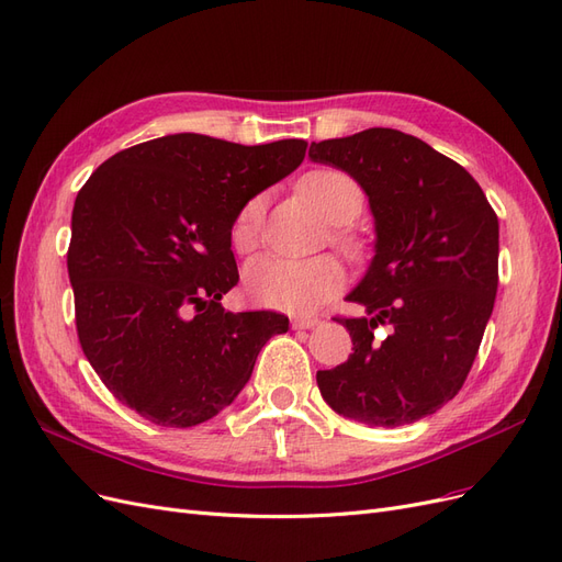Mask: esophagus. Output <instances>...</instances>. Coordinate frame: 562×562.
Here are the masks:
<instances>
[{
  "label": "esophagus",
  "mask_w": 562,
  "mask_h": 562,
  "mask_svg": "<svg viewBox=\"0 0 562 562\" xmlns=\"http://www.w3.org/2000/svg\"><path fill=\"white\" fill-rule=\"evenodd\" d=\"M319 324L317 317H294L292 319V329H315Z\"/></svg>",
  "instance_id": "34e87169"
}]
</instances>
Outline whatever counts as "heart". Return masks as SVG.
<instances>
[{"mask_svg": "<svg viewBox=\"0 0 562 562\" xmlns=\"http://www.w3.org/2000/svg\"><path fill=\"white\" fill-rule=\"evenodd\" d=\"M299 191L334 226L355 222L364 210V191L350 175L334 168L307 172L299 182ZM263 207V195H255L235 214L231 224V245L238 251L257 247ZM336 243L352 249L348 235L338 233ZM342 280H346L342 268L329 257L284 259L266 255L249 261L245 268V292L249 299L286 313L317 311L322 303L340 292Z\"/></svg>", "mask_w": 562, "mask_h": 562, "instance_id": "b5f03b06", "label": "heart"}]
</instances>
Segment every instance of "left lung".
<instances>
[{
    "instance_id": "1",
    "label": "left lung",
    "mask_w": 562,
    "mask_h": 562,
    "mask_svg": "<svg viewBox=\"0 0 562 562\" xmlns=\"http://www.w3.org/2000/svg\"><path fill=\"white\" fill-rule=\"evenodd\" d=\"M307 156L355 179L375 226L373 259L348 294L367 315L336 319L355 352L317 371L324 402L369 427L427 418L460 392L493 315L497 214L462 166L402 131L313 142ZM378 323L391 327L383 341Z\"/></svg>"
}]
</instances>
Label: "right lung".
<instances>
[{"mask_svg":"<svg viewBox=\"0 0 562 562\" xmlns=\"http://www.w3.org/2000/svg\"><path fill=\"white\" fill-rule=\"evenodd\" d=\"M307 142L245 147L177 133L123 149L90 175L67 251L83 355L121 404L193 427L233 404L280 313H228L238 284L231 224L292 175Z\"/></svg>","mask_w":562,"mask_h":562,"instance_id":"right-lung-1","label":"right lung"}]
</instances>
